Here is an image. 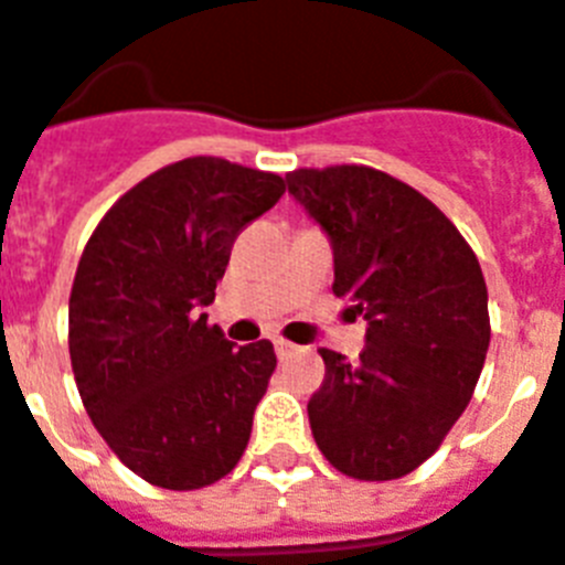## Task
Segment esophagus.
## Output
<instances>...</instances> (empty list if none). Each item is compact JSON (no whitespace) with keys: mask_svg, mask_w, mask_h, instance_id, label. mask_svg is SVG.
<instances>
[{"mask_svg":"<svg viewBox=\"0 0 565 565\" xmlns=\"http://www.w3.org/2000/svg\"><path fill=\"white\" fill-rule=\"evenodd\" d=\"M274 350H277L279 359H288V355L297 353V347L291 344V341H286V338H277V341H274Z\"/></svg>","mask_w":565,"mask_h":565,"instance_id":"obj_1","label":"esophagus"}]
</instances>
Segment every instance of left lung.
I'll return each mask as SVG.
<instances>
[{"label":"left lung","instance_id":"obj_1","mask_svg":"<svg viewBox=\"0 0 565 565\" xmlns=\"http://www.w3.org/2000/svg\"><path fill=\"white\" fill-rule=\"evenodd\" d=\"M286 183L332 242V295L367 318L353 364L320 350L327 376L309 399L315 444L359 481L408 476L440 449L484 367L481 265L444 212L385 171L297 169Z\"/></svg>","mask_w":565,"mask_h":565}]
</instances>
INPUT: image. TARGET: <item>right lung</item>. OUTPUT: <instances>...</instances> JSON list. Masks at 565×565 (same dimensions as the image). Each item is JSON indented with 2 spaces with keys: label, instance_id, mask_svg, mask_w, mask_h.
Segmentation results:
<instances>
[{
  "label": "right lung",
  "instance_id": "1",
  "mask_svg": "<svg viewBox=\"0 0 565 565\" xmlns=\"http://www.w3.org/2000/svg\"><path fill=\"white\" fill-rule=\"evenodd\" d=\"M274 171L186 157L104 212L70 295V359L93 426L162 490L215 484L245 455L277 355L206 323L233 242L277 204Z\"/></svg>",
  "mask_w": 565,
  "mask_h": 565
}]
</instances>
